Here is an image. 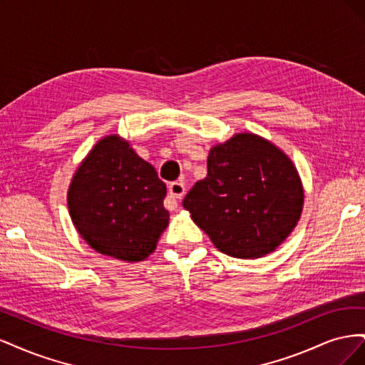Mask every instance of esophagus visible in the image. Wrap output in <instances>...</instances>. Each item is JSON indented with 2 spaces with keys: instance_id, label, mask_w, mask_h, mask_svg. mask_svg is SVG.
<instances>
[{
  "instance_id": "1",
  "label": "esophagus",
  "mask_w": 365,
  "mask_h": 365,
  "mask_svg": "<svg viewBox=\"0 0 365 365\" xmlns=\"http://www.w3.org/2000/svg\"><path fill=\"white\" fill-rule=\"evenodd\" d=\"M185 193V185L181 181H175L169 184V204L165 205L169 210H175L178 207V202L176 200H181Z\"/></svg>"
}]
</instances>
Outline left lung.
<instances>
[{
    "mask_svg": "<svg viewBox=\"0 0 365 365\" xmlns=\"http://www.w3.org/2000/svg\"><path fill=\"white\" fill-rule=\"evenodd\" d=\"M303 204L292 160L252 132H237L210 149L207 176L182 201L213 245L237 259H259L279 248L300 220Z\"/></svg>",
    "mask_w": 365,
    "mask_h": 365,
    "instance_id": "8db88e82",
    "label": "left lung"
}]
</instances>
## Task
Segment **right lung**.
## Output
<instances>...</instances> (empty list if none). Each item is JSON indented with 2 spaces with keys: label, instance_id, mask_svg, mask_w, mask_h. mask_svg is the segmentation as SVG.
<instances>
[{
  "label": "right lung",
  "instance_id": "right-lung-1",
  "mask_svg": "<svg viewBox=\"0 0 365 365\" xmlns=\"http://www.w3.org/2000/svg\"><path fill=\"white\" fill-rule=\"evenodd\" d=\"M168 189L152 164L118 134L98 140L76 169L67 204L73 225L97 252L141 262L169 225Z\"/></svg>",
  "mask_w": 365,
  "mask_h": 365
}]
</instances>
